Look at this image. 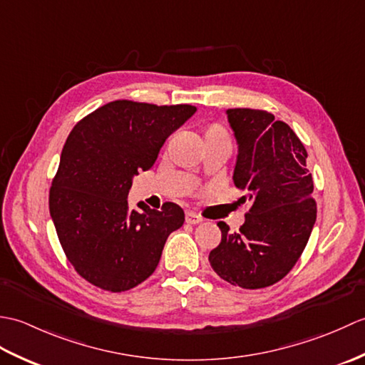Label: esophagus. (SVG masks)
Here are the masks:
<instances>
[{"mask_svg": "<svg viewBox=\"0 0 365 365\" xmlns=\"http://www.w3.org/2000/svg\"><path fill=\"white\" fill-rule=\"evenodd\" d=\"M185 221H187L188 224H199L200 221H202V218L190 212V213H187V216H185Z\"/></svg>", "mask_w": 365, "mask_h": 365, "instance_id": "34e87169", "label": "esophagus"}]
</instances>
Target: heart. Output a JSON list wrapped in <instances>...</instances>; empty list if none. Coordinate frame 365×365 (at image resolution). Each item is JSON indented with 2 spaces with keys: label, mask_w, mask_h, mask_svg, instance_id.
Instances as JSON below:
<instances>
[{
  "label": "heart",
  "mask_w": 365,
  "mask_h": 365,
  "mask_svg": "<svg viewBox=\"0 0 365 365\" xmlns=\"http://www.w3.org/2000/svg\"><path fill=\"white\" fill-rule=\"evenodd\" d=\"M204 141H226L229 143V133L226 127L220 122H213L204 130Z\"/></svg>",
  "instance_id": "b5f03b06"
}]
</instances>
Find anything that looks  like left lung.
Wrapping results in <instances>:
<instances>
[{"instance_id":"obj_1","label":"left lung","mask_w":365,"mask_h":365,"mask_svg":"<svg viewBox=\"0 0 365 365\" xmlns=\"http://www.w3.org/2000/svg\"><path fill=\"white\" fill-rule=\"evenodd\" d=\"M238 143L234 182L250 204L246 221L232 232L218 222L221 243L208 255L224 281L242 289H265L290 273L317 220L307 152L297 133L263 110H227Z\"/></svg>"}]
</instances>
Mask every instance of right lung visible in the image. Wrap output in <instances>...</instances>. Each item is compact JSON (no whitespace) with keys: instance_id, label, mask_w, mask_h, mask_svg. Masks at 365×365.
I'll use <instances>...</instances> for the list:
<instances>
[{"instance_id":"right-lung-1","label":"right lung","mask_w":365,"mask_h":365,"mask_svg":"<svg viewBox=\"0 0 365 365\" xmlns=\"http://www.w3.org/2000/svg\"><path fill=\"white\" fill-rule=\"evenodd\" d=\"M196 113L191 105L114 100L83 118L64 144L50 188V215L76 273L113 293L144 282L185 213L128 205L131 178L152 168L168 136Z\"/></svg>"}]
</instances>
